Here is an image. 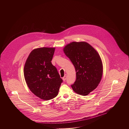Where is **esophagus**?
Masks as SVG:
<instances>
[{
  "instance_id": "obj_1",
  "label": "esophagus",
  "mask_w": 129,
  "mask_h": 129,
  "mask_svg": "<svg viewBox=\"0 0 129 129\" xmlns=\"http://www.w3.org/2000/svg\"><path fill=\"white\" fill-rule=\"evenodd\" d=\"M66 78H67V76H66V75H65V76L62 78V79H63V80L64 81H65L66 80Z\"/></svg>"
}]
</instances>
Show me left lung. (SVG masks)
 I'll return each mask as SVG.
<instances>
[{
  "instance_id": "obj_1",
  "label": "left lung",
  "mask_w": 129,
  "mask_h": 129,
  "mask_svg": "<svg viewBox=\"0 0 129 129\" xmlns=\"http://www.w3.org/2000/svg\"><path fill=\"white\" fill-rule=\"evenodd\" d=\"M65 54L73 63L76 79L71 86L82 96L88 95L98 86L103 74V65L97 51L85 42H73L63 48Z\"/></svg>"
}]
</instances>
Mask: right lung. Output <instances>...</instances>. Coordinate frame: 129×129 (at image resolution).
Instances as JSON below:
<instances>
[{
    "label": "right lung",
    "mask_w": 129,
    "mask_h": 129,
    "mask_svg": "<svg viewBox=\"0 0 129 129\" xmlns=\"http://www.w3.org/2000/svg\"><path fill=\"white\" fill-rule=\"evenodd\" d=\"M55 47L33 50L25 62L24 74L26 83L34 95L48 101L57 95L62 80L51 61Z\"/></svg>",
    "instance_id": "add662e5"
}]
</instances>
